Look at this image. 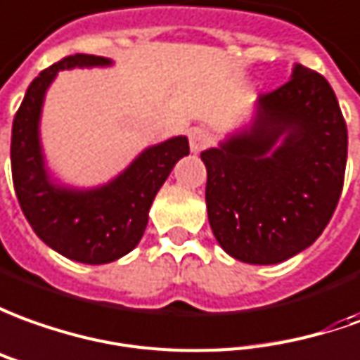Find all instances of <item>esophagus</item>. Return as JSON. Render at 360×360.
<instances>
[{"label":"esophagus","instance_id":"34e87169","mask_svg":"<svg viewBox=\"0 0 360 360\" xmlns=\"http://www.w3.org/2000/svg\"><path fill=\"white\" fill-rule=\"evenodd\" d=\"M210 143H212V137H210V133L204 131V129H192L190 131V150L192 153H202L204 148L210 147Z\"/></svg>","mask_w":360,"mask_h":360}]
</instances>
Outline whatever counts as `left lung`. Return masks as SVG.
<instances>
[{
	"mask_svg": "<svg viewBox=\"0 0 360 360\" xmlns=\"http://www.w3.org/2000/svg\"><path fill=\"white\" fill-rule=\"evenodd\" d=\"M217 243L249 264H276L323 233L343 190L347 125L329 82L302 64L255 101L249 123L202 153Z\"/></svg>",
	"mask_w": 360,
	"mask_h": 360,
	"instance_id": "obj_1",
	"label": "left lung"
}]
</instances>
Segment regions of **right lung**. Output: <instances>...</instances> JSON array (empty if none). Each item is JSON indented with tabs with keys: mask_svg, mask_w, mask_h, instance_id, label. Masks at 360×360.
Returning <instances> with one entry per match:
<instances>
[{
	"mask_svg": "<svg viewBox=\"0 0 360 360\" xmlns=\"http://www.w3.org/2000/svg\"><path fill=\"white\" fill-rule=\"evenodd\" d=\"M111 58L74 54L43 70L27 88L11 129V172L19 205L39 239L52 251L84 264H105L125 257L147 229L156 192L182 156L184 135L147 147L108 184L74 188L49 172L41 143L44 96L60 70L105 68Z\"/></svg>",
	"mask_w": 360,
	"mask_h": 360,
	"instance_id": "1",
	"label": "right lung"
}]
</instances>
